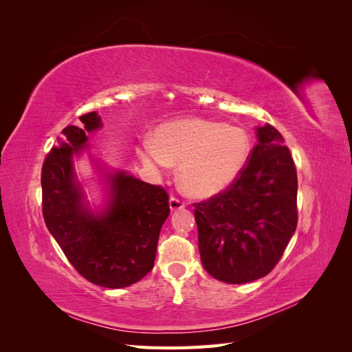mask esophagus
<instances>
[{"instance_id": "1", "label": "esophagus", "mask_w": 352, "mask_h": 352, "mask_svg": "<svg viewBox=\"0 0 352 352\" xmlns=\"http://www.w3.org/2000/svg\"><path fill=\"white\" fill-rule=\"evenodd\" d=\"M168 204H170V210L175 211V210L184 208V207H185V201L179 199L177 197H170V199H168Z\"/></svg>"}]
</instances>
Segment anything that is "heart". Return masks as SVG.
I'll return each mask as SVG.
<instances>
[{
	"instance_id": "1",
	"label": "heart",
	"mask_w": 352,
	"mask_h": 352,
	"mask_svg": "<svg viewBox=\"0 0 352 352\" xmlns=\"http://www.w3.org/2000/svg\"><path fill=\"white\" fill-rule=\"evenodd\" d=\"M138 154L155 172L179 164L185 192L210 198L241 176L251 154V140L242 127L189 117L160 126L154 142L144 141Z\"/></svg>"
}]
</instances>
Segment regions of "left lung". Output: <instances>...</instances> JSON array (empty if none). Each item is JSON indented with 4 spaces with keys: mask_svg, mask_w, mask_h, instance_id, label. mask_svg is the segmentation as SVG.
Wrapping results in <instances>:
<instances>
[{
    "mask_svg": "<svg viewBox=\"0 0 352 352\" xmlns=\"http://www.w3.org/2000/svg\"><path fill=\"white\" fill-rule=\"evenodd\" d=\"M257 138L235 182L194 204L201 263L212 278L232 285L269 274L298 223V179L289 148L270 124L257 127Z\"/></svg>",
    "mask_w": 352,
    "mask_h": 352,
    "instance_id": "obj_1",
    "label": "left lung"
}]
</instances>
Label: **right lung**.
<instances>
[{
    "label": "right lung",
    "mask_w": 352,
    "mask_h": 352,
    "mask_svg": "<svg viewBox=\"0 0 352 352\" xmlns=\"http://www.w3.org/2000/svg\"><path fill=\"white\" fill-rule=\"evenodd\" d=\"M79 119L82 126L65 127L58 145L42 164V214L80 276L94 285L119 289L153 270L160 230L170 212L168 195L162 186L114 172L109 175V206L94 214L83 204L73 154L87 146V135L102 123L97 111Z\"/></svg>",
    "instance_id": "add662e5"
}]
</instances>
